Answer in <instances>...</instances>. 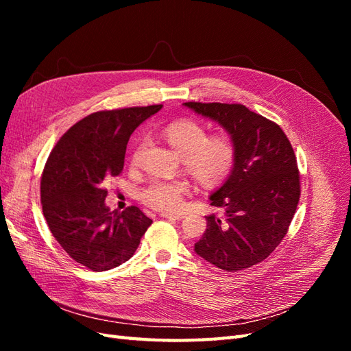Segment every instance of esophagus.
Listing matches in <instances>:
<instances>
[{
  "mask_svg": "<svg viewBox=\"0 0 351 351\" xmlns=\"http://www.w3.org/2000/svg\"><path fill=\"white\" fill-rule=\"evenodd\" d=\"M162 218H173V219H183L184 215L183 214H171V212H161Z\"/></svg>",
  "mask_w": 351,
  "mask_h": 351,
  "instance_id": "obj_1",
  "label": "esophagus"
}]
</instances>
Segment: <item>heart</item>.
I'll return each mask as SVG.
<instances>
[{"label":"heart","instance_id":"heart-1","mask_svg":"<svg viewBox=\"0 0 351 351\" xmlns=\"http://www.w3.org/2000/svg\"><path fill=\"white\" fill-rule=\"evenodd\" d=\"M164 139L174 152L183 159L187 171L197 182L212 187L224 182L236 164L237 151L232 139L227 134L209 137L205 125L192 120H178L165 127ZM143 142L136 147L132 162L137 164ZM189 183L184 180L154 178L142 192L143 204L158 210H176L184 204L189 193Z\"/></svg>","mask_w":351,"mask_h":351}]
</instances>
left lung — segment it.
<instances>
[{
  "label": "left lung",
  "mask_w": 351,
  "mask_h": 351,
  "mask_svg": "<svg viewBox=\"0 0 351 351\" xmlns=\"http://www.w3.org/2000/svg\"><path fill=\"white\" fill-rule=\"evenodd\" d=\"M183 105L224 127L237 151L231 174L209 197L224 218L206 217L195 252L228 272L250 268L275 250L295 214L300 174L293 146L277 123L241 104Z\"/></svg>",
  "instance_id": "obj_1"
}]
</instances>
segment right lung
Wrapping results in <instances>:
<instances>
[{
    "label": "right lung",
    "instance_id": "1",
    "mask_svg": "<svg viewBox=\"0 0 351 351\" xmlns=\"http://www.w3.org/2000/svg\"><path fill=\"white\" fill-rule=\"evenodd\" d=\"M162 105L93 112L61 136L40 178L47 224L71 259L92 271L129 261L152 219L137 206L111 212L104 184L124 167L136 127Z\"/></svg>",
    "mask_w": 351,
    "mask_h": 351
}]
</instances>
